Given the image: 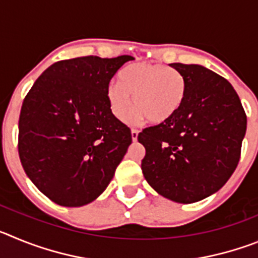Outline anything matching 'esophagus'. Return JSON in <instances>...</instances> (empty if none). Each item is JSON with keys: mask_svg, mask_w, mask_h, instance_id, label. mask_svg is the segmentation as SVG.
I'll list each match as a JSON object with an SVG mask.
<instances>
[{"mask_svg": "<svg viewBox=\"0 0 258 258\" xmlns=\"http://www.w3.org/2000/svg\"><path fill=\"white\" fill-rule=\"evenodd\" d=\"M138 133H140V131L138 129H132V140L136 142L137 138H138Z\"/></svg>", "mask_w": 258, "mask_h": 258, "instance_id": "34e87169", "label": "esophagus"}]
</instances>
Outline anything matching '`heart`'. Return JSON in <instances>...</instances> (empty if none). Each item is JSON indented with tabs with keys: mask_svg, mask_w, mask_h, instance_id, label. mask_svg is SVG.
Here are the masks:
<instances>
[{
	"mask_svg": "<svg viewBox=\"0 0 258 258\" xmlns=\"http://www.w3.org/2000/svg\"><path fill=\"white\" fill-rule=\"evenodd\" d=\"M186 93L187 84L182 74L152 63L126 66L120 71L118 81H111L106 89L109 111L117 120H125L134 104L131 120L140 121L146 117L151 124H161L177 115Z\"/></svg>",
	"mask_w": 258,
	"mask_h": 258,
	"instance_id": "b5f03b06",
	"label": "heart"
}]
</instances>
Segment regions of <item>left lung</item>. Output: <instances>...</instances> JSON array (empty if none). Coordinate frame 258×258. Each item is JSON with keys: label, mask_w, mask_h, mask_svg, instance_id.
Returning a JSON list of instances; mask_svg holds the SVG:
<instances>
[{"label": "left lung", "mask_w": 258, "mask_h": 258, "mask_svg": "<svg viewBox=\"0 0 258 258\" xmlns=\"http://www.w3.org/2000/svg\"><path fill=\"white\" fill-rule=\"evenodd\" d=\"M186 80L177 115L143 129L142 172L152 188L177 203H195L229 181L240 159L247 115L226 79L198 64H169Z\"/></svg>", "instance_id": "left-lung-1"}]
</instances>
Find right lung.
Here are the masks:
<instances>
[{
	"label": "right lung",
	"mask_w": 258,
	"mask_h": 258,
	"mask_svg": "<svg viewBox=\"0 0 258 258\" xmlns=\"http://www.w3.org/2000/svg\"><path fill=\"white\" fill-rule=\"evenodd\" d=\"M133 56H79L42 72L23 101L18 152L36 187L63 207H81L104 191L132 143L111 113L106 89Z\"/></svg>",
	"instance_id": "obj_1"
}]
</instances>
